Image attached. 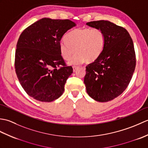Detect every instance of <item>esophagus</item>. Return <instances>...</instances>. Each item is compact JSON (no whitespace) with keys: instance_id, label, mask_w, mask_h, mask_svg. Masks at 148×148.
<instances>
[{"instance_id":"34e87169","label":"esophagus","mask_w":148,"mask_h":148,"mask_svg":"<svg viewBox=\"0 0 148 148\" xmlns=\"http://www.w3.org/2000/svg\"><path fill=\"white\" fill-rule=\"evenodd\" d=\"M78 68H79V67H78V66H73V71L74 72H76Z\"/></svg>"}]
</instances>
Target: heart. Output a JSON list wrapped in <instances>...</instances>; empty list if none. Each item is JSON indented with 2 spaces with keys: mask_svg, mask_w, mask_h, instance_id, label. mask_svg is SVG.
<instances>
[{
  "mask_svg": "<svg viewBox=\"0 0 148 148\" xmlns=\"http://www.w3.org/2000/svg\"><path fill=\"white\" fill-rule=\"evenodd\" d=\"M65 41L60 45V52L65 60L71 64L84 62L90 64L97 60L104 48L105 35L99 28H82L71 31L65 37Z\"/></svg>",
  "mask_w": 148,
  "mask_h": 148,
  "instance_id": "b5f03b06",
  "label": "heart"
}]
</instances>
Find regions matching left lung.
Segmentation results:
<instances>
[{"instance_id": "8db88e82", "label": "left lung", "mask_w": 148, "mask_h": 148, "mask_svg": "<svg viewBox=\"0 0 148 148\" xmlns=\"http://www.w3.org/2000/svg\"><path fill=\"white\" fill-rule=\"evenodd\" d=\"M86 25L101 29L105 35L101 55L86 67V92L96 101L108 102L120 95L132 77L136 65L133 40L126 29L109 21Z\"/></svg>"}]
</instances>
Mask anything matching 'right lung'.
<instances>
[{
    "label": "right lung",
    "instance_id": "right-lung-1",
    "mask_svg": "<svg viewBox=\"0 0 148 148\" xmlns=\"http://www.w3.org/2000/svg\"><path fill=\"white\" fill-rule=\"evenodd\" d=\"M76 25L69 20L45 18L21 34L15 52V71L22 88L34 99L50 102L64 93L73 69L62 57L60 45L63 36Z\"/></svg>",
    "mask_w": 148,
    "mask_h": 148
}]
</instances>
